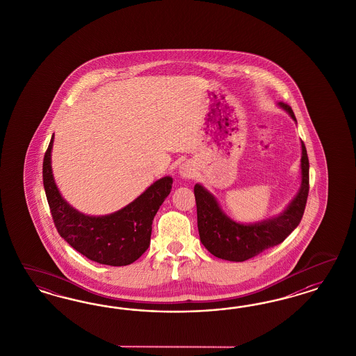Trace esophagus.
I'll return each mask as SVG.
<instances>
[{
  "label": "esophagus",
  "instance_id": "34e87169",
  "mask_svg": "<svg viewBox=\"0 0 356 356\" xmlns=\"http://www.w3.org/2000/svg\"><path fill=\"white\" fill-rule=\"evenodd\" d=\"M179 175L183 179H192L195 175V167L192 162H184L180 167H179Z\"/></svg>",
  "mask_w": 356,
  "mask_h": 356
}]
</instances>
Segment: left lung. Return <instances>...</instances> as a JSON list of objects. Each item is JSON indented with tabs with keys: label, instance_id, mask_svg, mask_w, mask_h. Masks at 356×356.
<instances>
[{
	"label": "left lung",
	"instance_id": "1",
	"mask_svg": "<svg viewBox=\"0 0 356 356\" xmlns=\"http://www.w3.org/2000/svg\"><path fill=\"white\" fill-rule=\"evenodd\" d=\"M293 121L291 107L277 103ZM309 191V161L302 140L300 188L287 206L277 216L253 223H240L231 219L222 210L216 195L202 184L194 185L197 204V223L200 240L211 254L218 259L241 262L252 259L261 252L280 244L302 220Z\"/></svg>",
	"mask_w": 356,
	"mask_h": 356
}]
</instances>
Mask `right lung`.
I'll use <instances>...</instances> for the list:
<instances>
[{"label": "right lung", "mask_w": 356, "mask_h": 356, "mask_svg": "<svg viewBox=\"0 0 356 356\" xmlns=\"http://www.w3.org/2000/svg\"><path fill=\"white\" fill-rule=\"evenodd\" d=\"M54 136L44 155L43 184L54 226L65 241L102 265L125 266L147 250L151 225L167 195L173 179L164 176L154 181L134 201L107 216H88L70 205L54 181L52 171Z\"/></svg>", "instance_id": "right-lung-1"}]
</instances>
